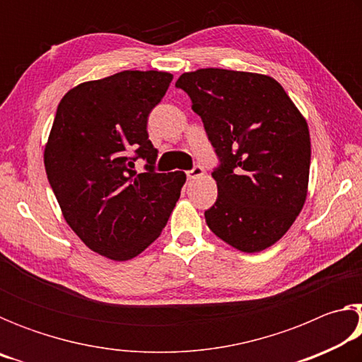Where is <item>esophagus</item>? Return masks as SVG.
<instances>
[{"mask_svg": "<svg viewBox=\"0 0 362 362\" xmlns=\"http://www.w3.org/2000/svg\"><path fill=\"white\" fill-rule=\"evenodd\" d=\"M204 174V169L199 166V164H196V166L192 169V170H187V177L189 180H194L198 179V177H201Z\"/></svg>", "mask_w": 362, "mask_h": 362, "instance_id": "esophagus-1", "label": "esophagus"}]
</instances>
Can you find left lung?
Segmentation results:
<instances>
[{
  "instance_id": "1",
  "label": "left lung",
  "mask_w": 362,
  "mask_h": 362,
  "mask_svg": "<svg viewBox=\"0 0 362 362\" xmlns=\"http://www.w3.org/2000/svg\"><path fill=\"white\" fill-rule=\"evenodd\" d=\"M175 86L192 99L220 163L207 226L241 252L273 246L306 199L311 144L302 113L276 79L259 73L201 69Z\"/></svg>"
}]
</instances>
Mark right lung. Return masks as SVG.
Segmentation results:
<instances>
[{
    "instance_id": "right-lung-1",
    "label": "right lung",
    "mask_w": 362,
    "mask_h": 362,
    "mask_svg": "<svg viewBox=\"0 0 362 362\" xmlns=\"http://www.w3.org/2000/svg\"><path fill=\"white\" fill-rule=\"evenodd\" d=\"M173 75L126 70L78 84L57 107L45 148L47 180L70 228L112 260L134 259L161 235L187 175L155 170L148 115ZM147 161L137 175L133 161Z\"/></svg>"
}]
</instances>
